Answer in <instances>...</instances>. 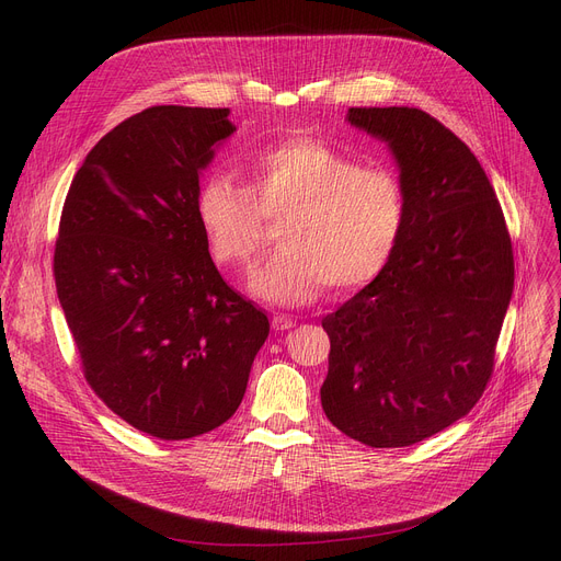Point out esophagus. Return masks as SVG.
Returning <instances> with one entry per match:
<instances>
[{"label": "esophagus", "instance_id": "34e87169", "mask_svg": "<svg viewBox=\"0 0 561 561\" xmlns=\"http://www.w3.org/2000/svg\"><path fill=\"white\" fill-rule=\"evenodd\" d=\"M293 328H296V322H293V318H288V316H284V313L273 316V330H275V332H288V330H293Z\"/></svg>", "mask_w": 561, "mask_h": 561}]
</instances>
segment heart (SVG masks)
Wrapping results in <instances>:
<instances>
[{"label":"heart","mask_w":561,"mask_h":561,"mask_svg":"<svg viewBox=\"0 0 561 561\" xmlns=\"http://www.w3.org/2000/svg\"><path fill=\"white\" fill-rule=\"evenodd\" d=\"M195 211L218 265L241 268L263 241V218H282L279 250L250 275V293L277 307L313 302L325 284L357 290L391 259L407 199L398 174L362 165L336 147L290 138L263 150L250 188L222 174L206 180Z\"/></svg>","instance_id":"heart-1"}]
</instances>
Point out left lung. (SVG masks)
<instances>
[{"mask_svg": "<svg viewBox=\"0 0 561 561\" xmlns=\"http://www.w3.org/2000/svg\"><path fill=\"white\" fill-rule=\"evenodd\" d=\"M387 142L404 188L398 245L322 318L325 416L370 448H404L463 419L486 389L514 290L505 216L476 154L421 108H350Z\"/></svg>", "mask_w": 561, "mask_h": 561, "instance_id": "left-lung-1", "label": "left lung"}]
</instances>
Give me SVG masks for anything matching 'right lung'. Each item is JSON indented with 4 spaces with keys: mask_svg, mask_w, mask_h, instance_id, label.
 <instances>
[{
    "mask_svg": "<svg viewBox=\"0 0 561 561\" xmlns=\"http://www.w3.org/2000/svg\"><path fill=\"white\" fill-rule=\"evenodd\" d=\"M233 131L229 108L131 115L88 152L58 227L56 293L88 385L165 440L233 416L271 332L220 277L195 211L202 170Z\"/></svg>",
    "mask_w": 561,
    "mask_h": 561,
    "instance_id": "right-lung-1",
    "label": "right lung"
}]
</instances>
